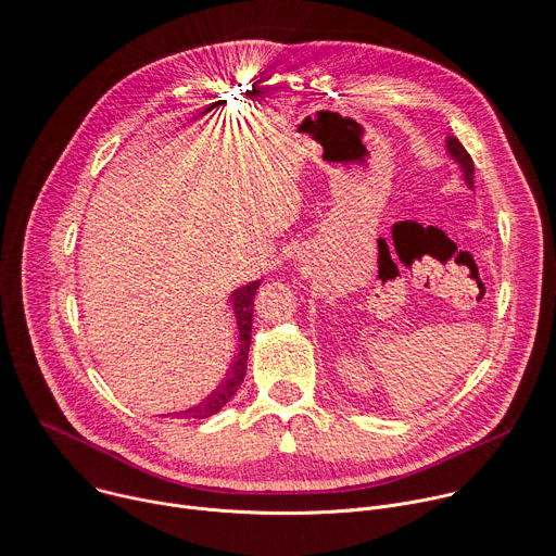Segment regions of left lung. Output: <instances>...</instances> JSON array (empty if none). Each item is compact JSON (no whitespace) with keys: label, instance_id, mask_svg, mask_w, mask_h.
<instances>
[{"label":"left lung","instance_id":"8db88e82","mask_svg":"<svg viewBox=\"0 0 556 556\" xmlns=\"http://www.w3.org/2000/svg\"><path fill=\"white\" fill-rule=\"evenodd\" d=\"M445 153L458 164L467 188L473 190V177H476L473 160H471V155L465 151V147L458 142V138H454V136H447V138H445Z\"/></svg>","mask_w":556,"mask_h":556}]
</instances>
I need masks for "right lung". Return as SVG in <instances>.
<instances>
[{
  "mask_svg": "<svg viewBox=\"0 0 556 556\" xmlns=\"http://www.w3.org/2000/svg\"><path fill=\"white\" fill-rule=\"evenodd\" d=\"M261 287V280H254L250 285H243L230 293L235 319H237V330H239V351L235 355V362L226 375V379L220 381L201 403L184 409V412H170L162 416H175V418H207L216 414L220 407H226L228 401L237 394V390L243 383L245 370H248V355H250V344H252V317H254V295Z\"/></svg>",
  "mask_w": 556,
  "mask_h": 556,
  "instance_id": "add662e5",
  "label": "right lung"
}]
</instances>
